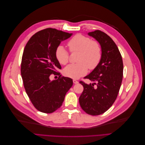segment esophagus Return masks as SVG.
<instances>
[{"mask_svg": "<svg viewBox=\"0 0 145 145\" xmlns=\"http://www.w3.org/2000/svg\"><path fill=\"white\" fill-rule=\"evenodd\" d=\"M73 83H74V84H77V83H78V81H77L76 80H75V79H73Z\"/></svg>", "mask_w": 145, "mask_h": 145, "instance_id": "1", "label": "esophagus"}]
</instances>
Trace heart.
Listing matches in <instances>:
<instances>
[{
    "label": "heart",
    "mask_w": 145,
    "mask_h": 145,
    "mask_svg": "<svg viewBox=\"0 0 145 145\" xmlns=\"http://www.w3.org/2000/svg\"><path fill=\"white\" fill-rule=\"evenodd\" d=\"M71 52H79L77 64L69 65L63 70L65 76L72 78H78L85 75L88 68L94 69L97 67L102 57V50L97 42L82 34L74 36L68 43ZM56 57L61 65H66L69 60V53L62 45L56 50Z\"/></svg>",
    "instance_id": "obj_1"
}]
</instances>
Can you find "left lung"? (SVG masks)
I'll use <instances>...</instances> for the list:
<instances>
[{
    "label": "left lung",
    "instance_id": "8db88e82",
    "mask_svg": "<svg viewBox=\"0 0 145 145\" xmlns=\"http://www.w3.org/2000/svg\"><path fill=\"white\" fill-rule=\"evenodd\" d=\"M88 34L99 43L102 57L97 67L85 77L94 83L80 82L84 89L79 103L85 112L97 116L106 112L115 102L121 84L123 64L116 44L106 33L95 30Z\"/></svg>",
    "mask_w": 145,
    "mask_h": 145
}]
</instances>
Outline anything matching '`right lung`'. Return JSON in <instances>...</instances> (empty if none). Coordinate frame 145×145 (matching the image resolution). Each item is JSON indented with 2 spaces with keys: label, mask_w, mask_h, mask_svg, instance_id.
<instances>
[{
  "label": "right lung",
  "mask_w": 145,
  "mask_h": 145,
  "mask_svg": "<svg viewBox=\"0 0 145 145\" xmlns=\"http://www.w3.org/2000/svg\"><path fill=\"white\" fill-rule=\"evenodd\" d=\"M68 33L53 28L40 31L30 38L22 58L21 75L24 88L37 110L52 113L62 106L65 95L72 86L71 78L62 77L51 80L52 74H58L62 67L56 57V50Z\"/></svg>",
  "instance_id": "add662e5"
}]
</instances>
